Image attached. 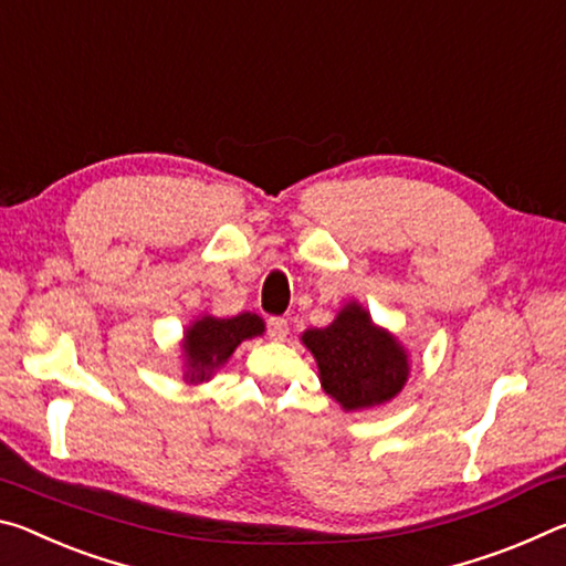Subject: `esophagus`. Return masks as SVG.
<instances>
[{
    "instance_id": "obj_1",
    "label": "esophagus",
    "mask_w": 566,
    "mask_h": 566,
    "mask_svg": "<svg viewBox=\"0 0 566 566\" xmlns=\"http://www.w3.org/2000/svg\"><path fill=\"white\" fill-rule=\"evenodd\" d=\"M289 321L285 318H268V336L273 340H285L289 338Z\"/></svg>"
}]
</instances>
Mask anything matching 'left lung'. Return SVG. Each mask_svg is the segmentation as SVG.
<instances>
[{"label": "left lung", "mask_w": 566, "mask_h": 566, "mask_svg": "<svg viewBox=\"0 0 566 566\" xmlns=\"http://www.w3.org/2000/svg\"><path fill=\"white\" fill-rule=\"evenodd\" d=\"M301 344L316 358L323 391L344 411L388 403L411 376L409 350L358 301H348L326 328L305 331Z\"/></svg>", "instance_id": "left-lung-1"}]
</instances>
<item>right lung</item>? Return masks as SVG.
Returning a JSON list of instances; mask_svg holds the SVG:
<instances>
[{"label": "right lung", "instance_id": "1", "mask_svg": "<svg viewBox=\"0 0 566 566\" xmlns=\"http://www.w3.org/2000/svg\"><path fill=\"white\" fill-rule=\"evenodd\" d=\"M263 333V318L250 311L238 313L233 318H218L210 316V313H202L182 331V381L196 386L210 381L212 374L228 364V358L235 354V348L243 340L258 338Z\"/></svg>", "mask_w": 566, "mask_h": 566}]
</instances>
